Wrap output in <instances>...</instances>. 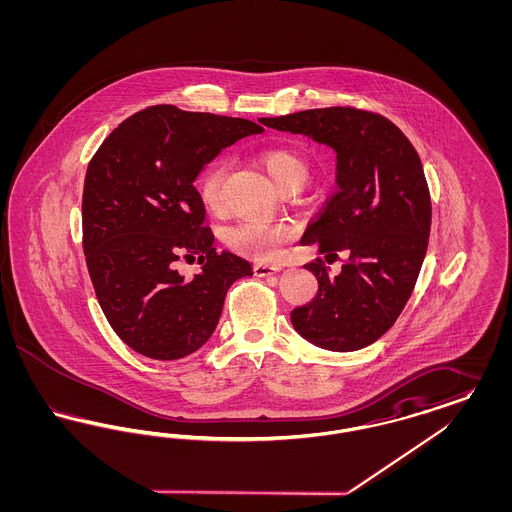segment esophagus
Returning <instances> with one entry per match:
<instances>
[{
    "instance_id": "34e87169",
    "label": "esophagus",
    "mask_w": 512,
    "mask_h": 512,
    "mask_svg": "<svg viewBox=\"0 0 512 512\" xmlns=\"http://www.w3.org/2000/svg\"><path fill=\"white\" fill-rule=\"evenodd\" d=\"M255 276H261V278H267V276H274L276 272H280L282 268L278 265H267V263H255Z\"/></svg>"
}]
</instances>
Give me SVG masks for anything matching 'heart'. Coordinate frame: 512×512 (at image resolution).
Wrapping results in <instances>:
<instances>
[{
	"instance_id": "obj_1",
	"label": "heart",
	"mask_w": 512,
	"mask_h": 512,
	"mask_svg": "<svg viewBox=\"0 0 512 512\" xmlns=\"http://www.w3.org/2000/svg\"><path fill=\"white\" fill-rule=\"evenodd\" d=\"M268 176L276 184V188H282L286 184H305L307 180V167L305 163L290 151V149H268L261 157ZM226 172V163L217 161L209 171L203 174L199 182V194L201 201L209 211H217L222 197V180ZM293 226L286 222H268L261 219L240 220L234 226H228L224 230V242L247 257L259 259V261H276L286 245L293 238Z\"/></svg>"
}]
</instances>
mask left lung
<instances>
[{"label":"left lung","mask_w":512,"mask_h":512,"mask_svg":"<svg viewBox=\"0 0 512 512\" xmlns=\"http://www.w3.org/2000/svg\"><path fill=\"white\" fill-rule=\"evenodd\" d=\"M261 122L301 134L336 155V192L303 232L320 253L347 251L340 274L305 265L318 280L295 307V332L328 351H357L382 338L413 293L422 267L432 203L422 163L393 122L349 107L307 109ZM338 257V255H336Z\"/></svg>","instance_id":"obj_1"}]
</instances>
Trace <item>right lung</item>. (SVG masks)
Returning a JSON list of instances; mask_svg holds the SVG:
<instances>
[{
	"label": "right lung",
	"instance_id": "obj_1",
	"mask_svg": "<svg viewBox=\"0 0 512 512\" xmlns=\"http://www.w3.org/2000/svg\"><path fill=\"white\" fill-rule=\"evenodd\" d=\"M265 132L247 119L153 105L121 122L88 165L84 255L99 305L128 347L182 359L213 336L228 288L251 263L217 251L194 182L224 147ZM180 256L202 270L186 281Z\"/></svg>",
	"mask_w": 512,
	"mask_h": 512
}]
</instances>
